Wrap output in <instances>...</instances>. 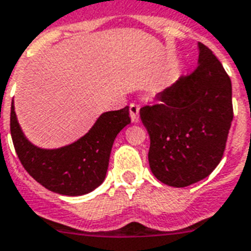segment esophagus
I'll return each instance as SVG.
<instances>
[{
  "instance_id": "1",
  "label": "esophagus",
  "mask_w": 251,
  "mask_h": 251,
  "mask_svg": "<svg viewBox=\"0 0 251 251\" xmlns=\"http://www.w3.org/2000/svg\"><path fill=\"white\" fill-rule=\"evenodd\" d=\"M139 109H141V108H139L138 104H134V102L130 104V117H131V121L133 122H138V120H139Z\"/></svg>"
}]
</instances>
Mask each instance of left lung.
<instances>
[{"label": "left lung", "mask_w": 251, "mask_h": 251, "mask_svg": "<svg viewBox=\"0 0 251 251\" xmlns=\"http://www.w3.org/2000/svg\"><path fill=\"white\" fill-rule=\"evenodd\" d=\"M198 66L139 114L150 135L149 163L165 185L185 187L218 167L233 120L232 83L211 49L198 43Z\"/></svg>", "instance_id": "left-lung-1"}]
</instances>
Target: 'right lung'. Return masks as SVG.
<instances>
[{
	"label": "right lung",
	"mask_w": 251,
	"mask_h": 251,
	"mask_svg": "<svg viewBox=\"0 0 251 251\" xmlns=\"http://www.w3.org/2000/svg\"><path fill=\"white\" fill-rule=\"evenodd\" d=\"M130 122L129 106L105 112L76 142L61 149L45 150L33 146L25 137L13 101L10 131L15 152L32 178L53 193L76 197L91 193L101 185L114 139Z\"/></svg>",
	"instance_id": "add662e5"
}]
</instances>
